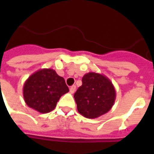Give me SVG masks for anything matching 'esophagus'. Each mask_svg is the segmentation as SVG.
<instances>
[{
    "instance_id": "1",
    "label": "esophagus",
    "mask_w": 154,
    "mask_h": 154,
    "mask_svg": "<svg viewBox=\"0 0 154 154\" xmlns=\"http://www.w3.org/2000/svg\"><path fill=\"white\" fill-rule=\"evenodd\" d=\"M76 89V86L75 85H72V86L70 87V89H69V92H70L71 94H73L75 92Z\"/></svg>"
}]
</instances>
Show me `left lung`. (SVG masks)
Masks as SVG:
<instances>
[{
	"instance_id": "obj_1",
	"label": "left lung",
	"mask_w": 154,
	"mask_h": 154,
	"mask_svg": "<svg viewBox=\"0 0 154 154\" xmlns=\"http://www.w3.org/2000/svg\"><path fill=\"white\" fill-rule=\"evenodd\" d=\"M82 85L74 94L79 112L95 119L109 112L116 100L113 84L106 76L89 72L82 77Z\"/></svg>"
}]
</instances>
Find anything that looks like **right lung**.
<instances>
[{
    "label": "right lung",
    "mask_w": 154,
    "mask_h": 154,
    "mask_svg": "<svg viewBox=\"0 0 154 154\" xmlns=\"http://www.w3.org/2000/svg\"><path fill=\"white\" fill-rule=\"evenodd\" d=\"M69 91L65 79L51 69H42L28 77L23 96L28 106L41 113L52 111L64 94Z\"/></svg>",
    "instance_id": "1"
}]
</instances>
